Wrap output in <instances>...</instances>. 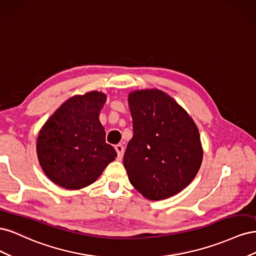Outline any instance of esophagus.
Wrapping results in <instances>:
<instances>
[{
  "label": "esophagus",
  "mask_w": 256,
  "mask_h": 256,
  "mask_svg": "<svg viewBox=\"0 0 256 256\" xmlns=\"http://www.w3.org/2000/svg\"><path fill=\"white\" fill-rule=\"evenodd\" d=\"M115 150H116V152H118V159H122V154H124V152H125V148H124L122 144L115 145Z\"/></svg>",
  "instance_id": "1"
}]
</instances>
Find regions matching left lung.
Listing matches in <instances>:
<instances>
[{"mask_svg": "<svg viewBox=\"0 0 256 256\" xmlns=\"http://www.w3.org/2000/svg\"><path fill=\"white\" fill-rule=\"evenodd\" d=\"M134 136L124 154L131 184L148 200L177 194L196 177L203 150L194 122L175 100L159 90L128 97Z\"/></svg>", "mask_w": 256, "mask_h": 256, "instance_id": "left-lung-1", "label": "left lung"}]
</instances>
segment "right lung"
I'll use <instances>...</instances> for the list:
<instances>
[{
    "label": "right lung",
    "mask_w": 256,
    "mask_h": 256,
    "mask_svg": "<svg viewBox=\"0 0 256 256\" xmlns=\"http://www.w3.org/2000/svg\"><path fill=\"white\" fill-rule=\"evenodd\" d=\"M106 99L99 92L72 97L42 128L38 159L44 174L60 187H86L118 156L106 142V131L98 118Z\"/></svg>",
    "instance_id": "right-lung-1"
}]
</instances>
